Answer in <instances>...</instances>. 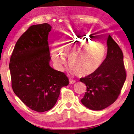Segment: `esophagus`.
<instances>
[{
  "label": "esophagus",
  "instance_id": "esophagus-1",
  "mask_svg": "<svg viewBox=\"0 0 134 134\" xmlns=\"http://www.w3.org/2000/svg\"><path fill=\"white\" fill-rule=\"evenodd\" d=\"M75 82H76L75 80H73V79H69V83H70V84H74Z\"/></svg>",
  "mask_w": 134,
  "mask_h": 134
}]
</instances>
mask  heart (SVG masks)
<instances>
[{
	"mask_svg": "<svg viewBox=\"0 0 134 134\" xmlns=\"http://www.w3.org/2000/svg\"><path fill=\"white\" fill-rule=\"evenodd\" d=\"M52 45L51 54L53 62L59 70L66 64L78 76H89L96 71L104 60L106 50L104 45L87 35L66 34Z\"/></svg>",
	"mask_w": 134,
	"mask_h": 134,
	"instance_id": "b5f03b06",
	"label": "heart"
}]
</instances>
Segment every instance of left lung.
Listing matches in <instances>:
<instances>
[{"mask_svg":"<svg viewBox=\"0 0 134 134\" xmlns=\"http://www.w3.org/2000/svg\"><path fill=\"white\" fill-rule=\"evenodd\" d=\"M107 56L94 74L80 81L87 89L81 100L86 107L92 110L104 109L117 99L126 79L122 52L110 35L107 38Z\"/></svg>","mask_w":134,"mask_h":134,"instance_id":"left-lung-1","label":"left lung"}]
</instances>
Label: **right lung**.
I'll return each instance as SVG.
<instances>
[{
	"instance_id": "1",
	"label": "right lung",
	"mask_w": 134,
	"mask_h": 134,
	"mask_svg": "<svg viewBox=\"0 0 134 134\" xmlns=\"http://www.w3.org/2000/svg\"><path fill=\"white\" fill-rule=\"evenodd\" d=\"M48 23L33 25L15 45L10 60L13 90L31 110L47 111L56 104L60 89L69 85L64 73L49 65Z\"/></svg>"
}]
</instances>
